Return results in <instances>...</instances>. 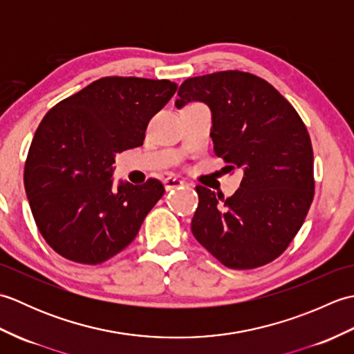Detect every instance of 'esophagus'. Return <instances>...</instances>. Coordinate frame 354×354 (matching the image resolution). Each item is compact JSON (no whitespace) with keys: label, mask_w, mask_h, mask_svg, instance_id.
<instances>
[{"label":"esophagus","mask_w":354,"mask_h":354,"mask_svg":"<svg viewBox=\"0 0 354 354\" xmlns=\"http://www.w3.org/2000/svg\"><path fill=\"white\" fill-rule=\"evenodd\" d=\"M181 185H184V181H181V179H178V178L169 176L164 179V187L167 192H170L173 189H178V187H181Z\"/></svg>","instance_id":"34e87169"}]
</instances>
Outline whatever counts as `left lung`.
Returning a JSON list of instances; mask_svg holds the SVG:
<instances>
[{
  "label": "left lung",
  "instance_id": "left-lung-1",
  "mask_svg": "<svg viewBox=\"0 0 354 354\" xmlns=\"http://www.w3.org/2000/svg\"><path fill=\"white\" fill-rule=\"evenodd\" d=\"M178 95V108L208 104L214 153L230 170L243 169L231 198L196 185L193 236L227 268L268 265L288 250L313 201V149L304 122L269 82L245 71L190 77Z\"/></svg>",
  "mask_w": 354,
  "mask_h": 354
}]
</instances>
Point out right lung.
<instances>
[{
    "label": "right lung",
    "mask_w": 354,
    "mask_h": 354,
    "mask_svg": "<svg viewBox=\"0 0 354 354\" xmlns=\"http://www.w3.org/2000/svg\"><path fill=\"white\" fill-rule=\"evenodd\" d=\"M170 80L102 77L55 104L35 132L24 167L30 208L53 250L82 265H100L138 234L164 185L112 189L115 155L142 146L158 111L176 93Z\"/></svg>",
    "instance_id": "obj_1"
}]
</instances>
